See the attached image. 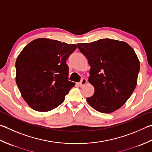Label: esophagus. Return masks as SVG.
Wrapping results in <instances>:
<instances>
[{"mask_svg": "<svg viewBox=\"0 0 152 152\" xmlns=\"http://www.w3.org/2000/svg\"><path fill=\"white\" fill-rule=\"evenodd\" d=\"M86 83H87V80L85 78H83L81 80V82L78 83V85L80 86V87H83V86H84L86 84Z\"/></svg>", "mask_w": 152, "mask_h": 152, "instance_id": "34e87169", "label": "esophagus"}]
</instances>
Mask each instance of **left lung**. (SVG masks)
Instances as JSON below:
<instances>
[{"mask_svg":"<svg viewBox=\"0 0 152 152\" xmlns=\"http://www.w3.org/2000/svg\"><path fill=\"white\" fill-rule=\"evenodd\" d=\"M91 66L88 81L93 96L87 102L96 111L111 113L123 106L137 84L140 61L129 44L111 39L78 43Z\"/></svg>","mask_w":152,"mask_h":152,"instance_id":"8db88e82","label":"left lung"}]
</instances>
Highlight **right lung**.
Instances as JSON below:
<instances>
[{
	"mask_svg": "<svg viewBox=\"0 0 152 152\" xmlns=\"http://www.w3.org/2000/svg\"><path fill=\"white\" fill-rule=\"evenodd\" d=\"M77 45L47 38L28 43L16 61V82L23 99L37 111H51L75 83L68 80L66 60Z\"/></svg>",
	"mask_w": 152,
	"mask_h": 152,
	"instance_id": "1",
	"label": "right lung"
}]
</instances>
